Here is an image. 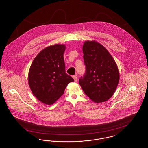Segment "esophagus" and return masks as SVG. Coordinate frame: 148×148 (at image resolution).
Listing matches in <instances>:
<instances>
[{"mask_svg":"<svg viewBox=\"0 0 148 148\" xmlns=\"http://www.w3.org/2000/svg\"><path fill=\"white\" fill-rule=\"evenodd\" d=\"M73 79H74L75 82H77V75H74V76H73Z\"/></svg>","mask_w":148,"mask_h":148,"instance_id":"obj_1","label":"esophagus"}]
</instances>
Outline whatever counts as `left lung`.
Listing matches in <instances>:
<instances>
[{"label": "left lung", "mask_w": 148, "mask_h": 148, "mask_svg": "<svg viewBox=\"0 0 148 148\" xmlns=\"http://www.w3.org/2000/svg\"><path fill=\"white\" fill-rule=\"evenodd\" d=\"M86 71L79 83L85 94L95 103L113 96L119 81L117 65L106 48L96 41H86L83 47Z\"/></svg>", "instance_id": "left-lung-1"}]
</instances>
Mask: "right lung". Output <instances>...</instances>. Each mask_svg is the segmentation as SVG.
Returning <instances> with one entry per match:
<instances>
[{
    "mask_svg": "<svg viewBox=\"0 0 148 148\" xmlns=\"http://www.w3.org/2000/svg\"><path fill=\"white\" fill-rule=\"evenodd\" d=\"M65 45L56 44L42 49L29 69L28 83L36 98L44 104H54L74 79L65 73Z\"/></svg>",
    "mask_w": 148,
    "mask_h": 148,
    "instance_id": "obj_1",
    "label": "right lung"
}]
</instances>
